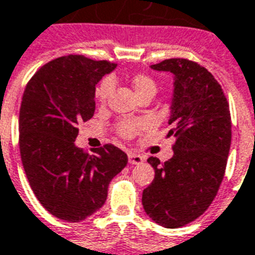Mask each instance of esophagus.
Listing matches in <instances>:
<instances>
[{
    "mask_svg": "<svg viewBox=\"0 0 255 255\" xmlns=\"http://www.w3.org/2000/svg\"><path fill=\"white\" fill-rule=\"evenodd\" d=\"M128 162H129V164H140L144 162V157H141L138 154L129 153L128 154Z\"/></svg>",
    "mask_w": 255,
    "mask_h": 255,
    "instance_id": "1",
    "label": "esophagus"
}]
</instances>
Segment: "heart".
<instances>
[{"label":"heart","instance_id":"heart-1","mask_svg":"<svg viewBox=\"0 0 255 255\" xmlns=\"http://www.w3.org/2000/svg\"><path fill=\"white\" fill-rule=\"evenodd\" d=\"M113 83H114V79H105L98 87L97 92H96V97L101 105H105L108 102L111 92H113ZM129 83H131L134 93L138 96L140 100L145 96H154L157 93V83L151 76L146 74H141V72L133 74L129 78ZM144 126L145 124L142 122L123 121L118 126V132L123 137H132L140 129H142Z\"/></svg>","mask_w":255,"mask_h":255}]
</instances>
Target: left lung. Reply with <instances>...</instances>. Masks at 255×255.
<instances>
[{
    "instance_id": "obj_1",
    "label": "left lung",
    "mask_w": 255,
    "mask_h": 255,
    "mask_svg": "<svg viewBox=\"0 0 255 255\" xmlns=\"http://www.w3.org/2000/svg\"><path fill=\"white\" fill-rule=\"evenodd\" d=\"M150 67L174 75L167 136L176 141L164 163L147 159L155 175L142 192V206L159 226L179 228L207 210L223 180L232 136L230 105L211 72L196 62L171 58Z\"/></svg>"
}]
</instances>
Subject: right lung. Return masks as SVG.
<instances>
[{
  "instance_id": "obj_1",
  "label": "right lung",
  "mask_w": 255,
  "mask_h": 255,
  "mask_svg": "<svg viewBox=\"0 0 255 255\" xmlns=\"http://www.w3.org/2000/svg\"><path fill=\"white\" fill-rule=\"evenodd\" d=\"M115 67L66 55L42 66L25 87L19 113L23 167L40 204L66 222L100 210L111 179L127 166V154L114 145L93 154L75 145L78 126L95 114L96 85Z\"/></svg>"
}]
</instances>
